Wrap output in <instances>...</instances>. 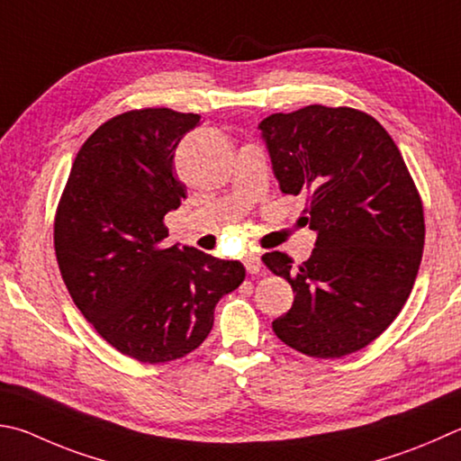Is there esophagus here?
Segmentation results:
<instances>
[{
    "label": "esophagus",
    "mask_w": 461,
    "mask_h": 461,
    "mask_svg": "<svg viewBox=\"0 0 461 461\" xmlns=\"http://www.w3.org/2000/svg\"><path fill=\"white\" fill-rule=\"evenodd\" d=\"M244 266H246V270L249 272V274H259L262 272V254L258 252H254V249H249V252H246V256H244Z\"/></svg>",
    "instance_id": "obj_1"
}]
</instances>
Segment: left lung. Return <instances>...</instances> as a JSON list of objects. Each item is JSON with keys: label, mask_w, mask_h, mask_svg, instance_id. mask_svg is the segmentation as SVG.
Listing matches in <instances>:
<instances>
[{"label": "left lung", "mask_w": 461, "mask_h": 461, "mask_svg": "<svg viewBox=\"0 0 461 461\" xmlns=\"http://www.w3.org/2000/svg\"><path fill=\"white\" fill-rule=\"evenodd\" d=\"M282 194L308 195L316 244L294 266L284 252L264 264L284 276L294 304L272 322L282 342L316 358L365 348L395 321L420 272L423 205L403 157L373 116L311 104L258 124Z\"/></svg>", "instance_id": "8db88e82"}]
</instances>
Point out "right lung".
Returning <instances> with one entry per match:
<instances>
[{
  "instance_id": "add662e5",
  "label": "right lung",
  "mask_w": 461,
  "mask_h": 461,
  "mask_svg": "<svg viewBox=\"0 0 461 461\" xmlns=\"http://www.w3.org/2000/svg\"><path fill=\"white\" fill-rule=\"evenodd\" d=\"M199 114L143 108L98 127L72 163L54 248L74 304L108 345L140 363L195 350L220 298L246 278L238 259L167 246L165 215L187 189L175 149Z\"/></svg>"
}]
</instances>
